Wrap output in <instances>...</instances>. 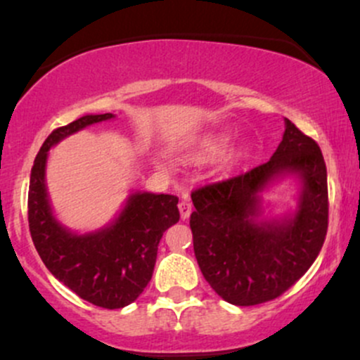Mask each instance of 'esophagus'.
<instances>
[{"label":"esophagus","instance_id":"obj_1","mask_svg":"<svg viewBox=\"0 0 360 360\" xmlns=\"http://www.w3.org/2000/svg\"><path fill=\"white\" fill-rule=\"evenodd\" d=\"M193 212V205L189 203V200H183L179 203V213H181V218L186 220V218H189V214Z\"/></svg>","mask_w":360,"mask_h":360}]
</instances>
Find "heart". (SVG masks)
I'll list each match as a JSON object with an SVG mask.
<instances>
[{
  "instance_id": "b5f03b06",
  "label": "heart",
  "mask_w": 360,
  "mask_h": 360,
  "mask_svg": "<svg viewBox=\"0 0 360 360\" xmlns=\"http://www.w3.org/2000/svg\"><path fill=\"white\" fill-rule=\"evenodd\" d=\"M226 147H229V135H212L200 143L196 154L201 159H214V157L221 155Z\"/></svg>"
}]
</instances>
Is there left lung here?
<instances>
[{
	"instance_id": "8db88e82",
	"label": "left lung",
	"mask_w": 360,
	"mask_h": 360,
	"mask_svg": "<svg viewBox=\"0 0 360 360\" xmlns=\"http://www.w3.org/2000/svg\"><path fill=\"white\" fill-rule=\"evenodd\" d=\"M267 162L194 189L193 245L198 266L220 298L252 307L283 295L309 269L328 229L326 166L320 147L286 118ZM300 181L297 210L262 218L259 194L276 180Z\"/></svg>"
}]
</instances>
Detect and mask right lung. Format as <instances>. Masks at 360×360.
<instances>
[{
    "instance_id": "add662e5",
    "label": "right lung",
    "mask_w": 360,
    "mask_h": 360,
    "mask_svg": "<svg viewBox=\"0 0 360 360\" xmlns=\"http://www.w3.org/2000/svg\"><path fill=\"white\" fill-rule=\"evenodd\" d=\"M113 113L84 115L49 135L35 157L28 189V225L45 267L82 300L117 309L142 295L154 272L162 233L179 221L177 196L131 193L122 212L100 230L77 233L57 220L45 186L49 150L69 135Z\"/></svg>"
}]
</instances>
